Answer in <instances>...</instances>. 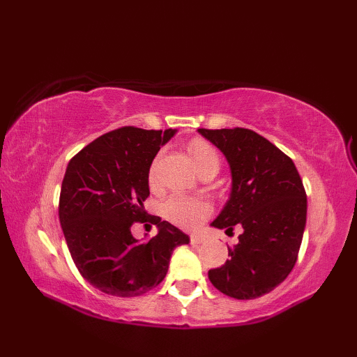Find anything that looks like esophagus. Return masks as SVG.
Segmentation results:
<instances>
[{
    "label": "esophagus",
    "mask_w": 357,
    "mask_h": 357,
    "mask_svg": "<svg viewBox=\"0 0 357 357\" xmlns=\"http://www.w3.org/2000/svg\"><path fill=\"white\" fill-rule=\"evenodd\" d=\"M202 241H204V236H201V234H192V236H190V242L193 245L201 244Z\"/></svg>",
    "instance_id": "esophagus-1"
}]
</instances>
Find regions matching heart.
Instances as JSON below:
<instances>
[{
    "mask_svg": "<svg viewBox=\"0 0 357 357\" xmlns=\"http://www.w3.org/2000/svg\"><path fill=\"white\" fill-rule=\"evenodd\" d=\"M188 151H190L193 162L198 167L199 172H204L208 169V167H216V169H219L218 151L210 142L195 138L188 142ZM156 164L158 159L150 165V185H153L156 181ZM162 211L164 216L169 219L170 222L183 227V229H196V227H199L211 215L213 207H211V204L206 199L174 195L164 202Z\"/></svg>",
    "mask_w": 357,
    "mask_h": 357,
    "instance_id": "b5f03b06",
    "label": "heart"
}]
</instances>
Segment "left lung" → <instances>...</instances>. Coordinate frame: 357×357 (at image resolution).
Wrapping results in <instances>:
<instances>
[{
  "instance_id": "1",
  "label": "left lung",
  "mask_w": 357,
  "mask_h": 357,
  "mask_svg": "<svg viewBox=\"0 0 357 357\" xmlns=\"http://www.w3.org/2000/svg\"><path fill=\"white\" fill-rule=\"evenodd\" d=\"M198 132L225 155L233 179L230 199L211 225L244 230L208 279L230 298H261L284 282L298 261L307 221L304 184L291 158L250 128Z\"/></svg>"
}]
</instances>
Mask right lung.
Returning <instances> with one entry per match:
<instances>
[{"mask_svg":"<svg viewBox=\"0 0 357 357\" xmlns=\"http://www.w3.org/2000/svg\"><path fill=\"white\" fill-rule=\"evenodd\" d=\"M174 132L121 127L90 142L67 165L59 222L81 276L105 294L147 293L162 282L173 250L190 241L142 206L151 161ZM135 222L155 223L158 234L141 245L130 230Z\"/></svg>","mask_w":357,"mask_h":357,"instance_id":"1","label":"right lung"}]
</instances>
